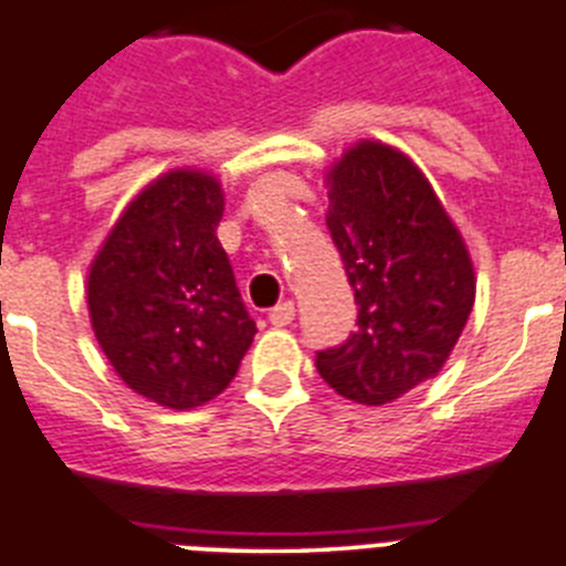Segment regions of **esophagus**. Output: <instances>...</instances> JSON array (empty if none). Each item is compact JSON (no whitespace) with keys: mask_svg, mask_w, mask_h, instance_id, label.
Masks as SVG:
<instances>
[{"mask_svg":"<svg viewBox=\"0 0 566 566\" xmlns=\"http://www.w3.org/2000/svg\"><path fill=\"white\" fill-rule=\"evenodd\" d=\"M269 321H272L274 326H289V323L294 321V303L292 301L277 303V306L269 312Z\"/></svg>","mask_w":566,"mask_h":566,"instance_id":"34e87169","label":"esophagus"}]
</instances>
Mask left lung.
<instances>
[{
	"instance_id": "8db88e82",
	"label": "left lung",
	"mask_w": 566,
	"mask_h": 566,
	"mask_svg": "<svg viewBox=\"0 0 566 566\" xmlns=\"http://www.w3.org/2000/svg\"><path fill=\"white\" fill-rule=\"evenodd\" d=\"M326 182V226L360 308L355 335L315 366L343 398L384 407L443 369L475 303V269L421 168L392 145L360 139Z\"/></svg>"
}]
</instances>
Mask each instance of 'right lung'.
Wrapping results in <instances>:
<instances>
[{"label":"right lung","instance_id":"right-lung-1","mask_svg":"<svg viewBox=\"0 0 566 566\" xmlns=\"http://www.w3.org/2000/svg\"><path fill=\"white\" fill-rule=\"evenodd\" d=\"M220 220L214 174L174 168L125 206L91 260L99 349L128 389L166 409L223 392L258 332L217 240Z\"/></svg>","mask_w":566,"mask_h":566}]
</instances>
